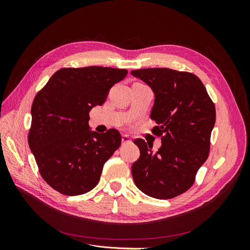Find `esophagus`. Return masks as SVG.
Returning a JSON list of instances; mask_svg holds the SVG:
<instances>
[{
  "mask_svg": "<svg viewBox=\"0 0 250 250\" xmlns=\"http://www.w3.org/2000/svg\"><path fill=\"white\" fill-rule=\"evenodd\" d=\"M130 143H131L130 138L126 134H123L122 135V144H130Z\"/></svg>",
  "mask_w": 250,
  "mask_h": 250,
  "instance_id": "34e87169",
  "label": "esophagus"
}]
</instances>
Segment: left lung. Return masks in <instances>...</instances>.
<instances>
[{
  "mask_svg": "<svg viewBox=\"0 0 250 250\" xmlns=\"http://www.w3.org/2000/svg\"><path fill=\"white\" fill-rule=\"evenodd\" d=\"M155 95L150 118L162 147L153 152L143 139L133 143L140 157L131 168L134 184L150 197L171 199L187 192L208 160L216 121L215 104L196 75L168 67L131 71Z\"/></svg>",
  "mask_w": 250,
  "mask_h": 250,
  "instance_id": "8db88e82",
  "label": "left lung"
}]
</instances>
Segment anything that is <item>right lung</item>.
I'll return each mask as SVG.
<instances>
[{"instance_id": "obj_1", "label": "right lung", "mask_w": 250, "mask_h": 250, "mask_svg": "<svg viewBox=\"0 0 250 250\" xmlns=\"http://www.w3.org/2000/svg\"><path fill=\"white\" fill-rule=\"evenodd\" d=\"M127 70L62 67L36 94L28 143L43 180L55 191L76 196L99 183L103 166L120 147L117 129L92 132L88 113L106 100Z\"/></svg>"}]
</instances>
